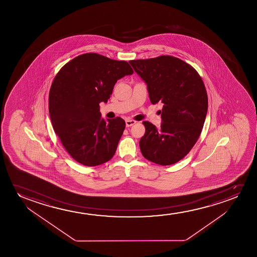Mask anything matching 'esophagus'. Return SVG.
<instances>
[{
  "label": "esophagus",
  "instance_id": "1",
  "mask_svg": "<svg viewBox=\"0 0 257 257\" xmlns=\"http://www.w3.org/2000/svg\"><path fill=\"white\" fill-rule=\"evenodd\" d=\"M134 123H136V121H134V120H125V125H126V127L132 126V125H134Z\"/></svg>",
  "mask_w": 257,
  "mask_h": 257
}]
</instances>
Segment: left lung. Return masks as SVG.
<instances>
[{
  "instance_id": "1",
  "label": "left lung",
  "mask_w": 257,
  "mask_h": 257,
  "mask_svg": "<svg viewBox=\"0 0 257 257\" xmlns=\"http://www.w3.org/2000/svg\"><path fill=\"white\" fill-rule=\"evenodd\" d=\"M129 63L148 85L152 103H163L159 129L143 122L141 153L159 165L176 163L193 148L204 126L208 109L204 82L193 67L175 57L162 55Z\"/></svg>"
}]
</instances>
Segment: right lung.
<instances>
[{
  "instance_id": "obj_1",
  "label": "right lung",
  "mask_w": 257,
  "mask_h": 257,
  "mask_svg": "<svg viewBox=\"0 0 257 257\" xmlns=\"http://www.w3.org/2000/svg\"><path fill=\"white\" fill-rule=\"evenodd\" d=\"M133 74L126 61L92 53L74 58L57 74L50 89V118L76 162L93 167L115 155L125 122L119 116L103 119L99 103L108 102L117 80Z\"/></svg>"
}]
</instances>
